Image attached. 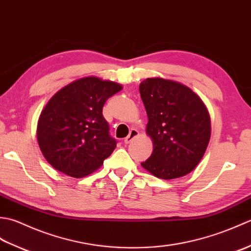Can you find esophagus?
<instances>
[{
    "label": "esophagus",
    "instance_id": "esophagus-1",
    "mask_svg": "<svg viewBox=\"0 0 251 251\" xmlns=\"http://www.w3.org/2000/svg\"><path fill=\"white\" fill-rule=\"evenodd\" d=\"M138 136H139V131H138V130L135 129V128H132V129H130V131H129V135L125 138L124 142L126 143V145H128V143H130V142H131L132 140H134L135 138L138 137Z\"/></svg>",
    "mask_w": 251,
    "mask_h": 251
}]
</instances>
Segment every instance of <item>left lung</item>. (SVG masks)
<instances>
[{
  "instance_id": "8db88e82",
  "label": "left lung",
  "mask_w": 251,
  "mask_h": 251,
  "mask_svg": "<svg viewBox=\"0 0 251 251\" xmlns=\"http://www.w3.org/2000/svg\"><path fill=\"white\" fill-rule=\"evenodd\" d=\"M154 150L142 167L161 179L191 173L210 139V117L205 104L184 85L164 78H147L139 86Z\"/></svg>"
}]
</instances>
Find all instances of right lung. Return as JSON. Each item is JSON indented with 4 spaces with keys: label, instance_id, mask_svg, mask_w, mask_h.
I'll return each instance as SVG.
<instances>
[{
    "label": "right lung",
    "instance_id": "obj_1",
    "mask_svg": "<svg viewBox=\"0 0 251 251\" xmlns=\"http://www.w3.org/2000/svg\"><path fill=\"white\" fill-rule=\"evenodd\" d=\"M121 89L120 84L89 76L69 84L49 101L37 124V141L52 167L82 178L111 155L117 142L102 109Z\"/></svg>",
    "mask_w": 251,
    "mask_h": 251
}]
</instances>
